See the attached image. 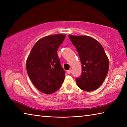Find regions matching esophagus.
I'll use <instances>...</instances> for the list:
<instances>
[{
	"mask_svg": "<svg viewBox=\"0 0 127 127\" xmlns=\"http://www.w3.org/2000/svg\"><path fill=\"white\" fill-rule=\"evenodd\" d=\"M70 72H71V70H68L67 71H66V73H67L68 74H70Z\"/></svg>",
	"mask_w": 127,
	"mask_h": 127,
	"instance_id": "1",
	"label": "esophagus"
}]
</instances>
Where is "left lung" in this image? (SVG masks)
I'll list each match as a JSON object with an SVG mask.
<instances>
[{"label": "left lung", "instance_id": "left-lung-1", "mask_svg": "<svg viewBox=\"0 0 127 127\" xmlns=\"http://www.w3.org/2000/svg\"><path fill=\"white\" fill-rule=\"evenodd\" d=\"M69 37L78 51L82 64V72L76 79L77 85L87 92L97 89L106 78L109 68L104 48L90 36L69 35Z\"/></svg>", "mask_w": 127, "mask_h": 127}]
</instances>
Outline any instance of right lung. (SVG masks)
Instances as JSON below:
<instances>
[{"label": "right lung", "instance_id": "obj_1", "mask_svg": "<svg viewBox=\"0 0 127 127\" xmlns=\"http://www.w3.org/2000/svg\"><path fill=\"white\" fill-rule=\"evenodd\" d=\"M65 36L56 34L40 38L28 56V75L36 89L42 93H54L64 82L65 71L60 63L57 50Z\"/></svg>", "mask_w": 127, "mask_h": 127}]
</instances>
